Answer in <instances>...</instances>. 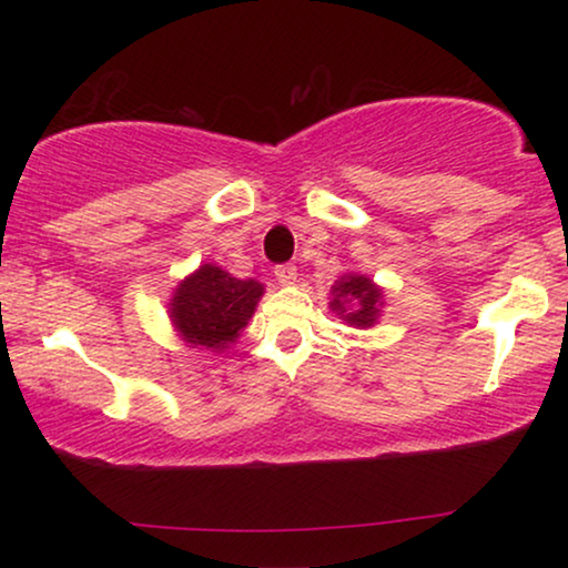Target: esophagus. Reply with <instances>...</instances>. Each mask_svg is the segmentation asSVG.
I'll use <instances>...</instances> for the list:
<instances>
[{
	"mask_svg": "<svg viewBox=\"0 0 568 568\" xmlns=\"http://www.w3.org/2000/svg\"><path fill=\"white\" fill-rule=\"evenodd\" d=\"M274 276L282 286H292L294 282H297V266H292V263H284V266H276Z\"/></svg>",
	"mask_w": 568,
	"mask_h": 568,
	"instance_id": "1",
	"label": "esophagus"
}]
</instances>
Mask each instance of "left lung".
Masks as SVG:
<instances>
[{
	"mask_svg": "<svg viewBox=\"0 0 568 568\" xmlns=\"http://www.w3.org/2000/svg\"><path fill=\"white\" fill-rule=\"evenodd\" d=\"M328 307L352 328H372L383 315L385 290L372 282L367 274L346 271L331 286Z\"/></svg>",
	"mask_w": 568,
	"mask_h": 568,
	"instance_id": "left-lung-1",
	"label": "left lung"
}]
</instances>
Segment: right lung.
I'll return each mask as SVG.
<instances>
[{
	"instance_id": "1",
	"label": "right lung",
	"mask_w": 568,
	"mask_h": 568,
	"mask_svg": "<svg viewBox=\"0 0 568 568\" xmlns=\"http://www.w3.org/2000/svg\"><path fill=\"white\" fill-rule=\"evenodd\" d=\"M263 290L255 278H237L216 263H201L170 294L168 317L185 346L224 354L243 336Z\"/></svg>"
}]
</instances>
